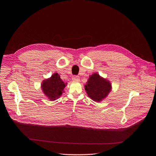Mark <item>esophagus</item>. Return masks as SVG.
I'll return each instance as SVG.
<instances>
[{
	"label": "esophagus",
	"mask_w": 156,
	"mask_h": 156,
	"mask_svg": "<svg viewBox=\"0 0 156 156\" xmlns=\"http://www.w3.org/2000/svg\"><path fill=\"white\" fill-rule=\"evenodd\" d=\"M72 79L73 81H79L80 80V77L79 76H77V75H74V76L72 77Z\"/></svg>",
	"instance_id": "esophagus-1"
}]
</instances>
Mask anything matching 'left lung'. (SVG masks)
Instances as JSON below:
<instances>
[{
    "label": "left lung",
    "instance_id": "8db88e82",
    "mask_svg": "<svg viewBox=\"0 0 156 156\" xmlns=\"http://www.w3.org/2000/svg\"><path fill=\"white\" fill-rule=\"evenodd\" d=\"M111 83L96 73L90 76L87 84L84 85L88 97L97 102L105 99L111 91Z\"/></svg>",
    "mask_w": 156,
    "mask_h": 156
}]
</instances>
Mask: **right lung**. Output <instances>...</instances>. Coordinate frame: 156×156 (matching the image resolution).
Listing matches in <instances>:
<instances>
[{"mask_svg":"<svg viewBox=\"0 0 156 156\" xmlns=\"http://www.w3.org/2000/svg\"><path fill=\"white\" fill-rule=\"evenodd\" d=\"M66 84V83H64L60 79L59 74L55 73L50 78L43 81L41 87L42 91L49 100L54 101L62 96Z\"/></svg>","mask_w":156,"mask_h":156,"instance_id":"1","label":"right lung"}]
</instances>
